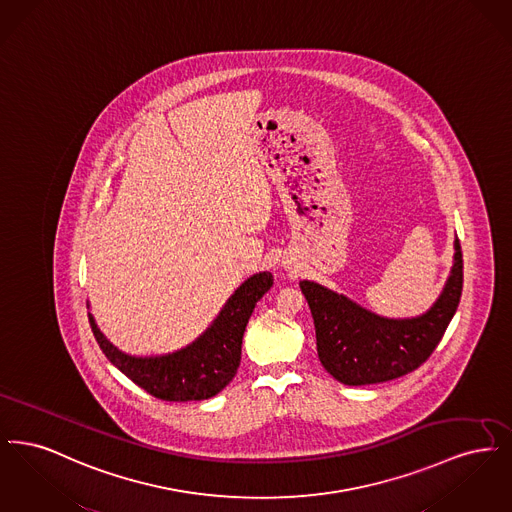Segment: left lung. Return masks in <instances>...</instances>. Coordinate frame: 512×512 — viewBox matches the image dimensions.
Wrapping results in <instances>:
<instances>
[{"instance_id": "8db88e82", "label": "left lung", "mask_w": 512, "mask_h": 512, "mask_svg": "<svg viewBox=\"0 0 512 512\" xmlns=\"http://www.w3.org/2000/svg\"><path fill=\"white\" fill-rule=\"evenodd\" d=\"M317 330L318 359L347 386L380 384L426 363L455 315L463 292V251L455 240V265L434 307L418 318L376 317L315 282H299Z\"/></svg>"}]
</instances>
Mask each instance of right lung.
<instances>
[{
  "instance_id": "add662e5",
  "label": "right lung",
  "mask_w": 512,
  "mask_h": 512,
  "mask_svg": "<svg viewBox=\"0 0 512 512\" xmlns=\"http://www.w3.org/2000/svg\"><path fill=\"white\" fill-rule=\"evenodd\" d=\"M270 286V272H259L245 280L201 338L167 357H128L103 338L92 315L88 318L105 357L136 386L163 401H201L217 395L236 376L245 326Z\"/></svg>"
}]
</instances>
